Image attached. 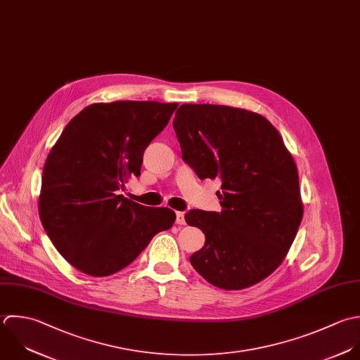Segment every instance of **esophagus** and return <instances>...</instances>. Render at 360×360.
<instances>
[{"instance_id": "1", "label": "esophagus", "mask_w": 360, "mask_h": 360, "mask_svg": "<svg viewBox=\"0 0 360 360\" xmlns=\"http://www.w3.org/2000/svg\"><path fill=\"white\" fill-rule=\"evenodd\" d=\"M176 224H185V214L184 212H176Z\"/></svg>"}]
</instances>
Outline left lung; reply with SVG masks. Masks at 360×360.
Listing matches in <instances>:
<instances>
[{"mask_svg":"<svg viewBox=\"0 0 360 360\" xmlns=\"http://www.w3.org/2000/svg\"><path fill=\"white\" fill-rule=\"evenodd\" d=\"M172 124L182 160L200 179L221 181V212L185 214L206 237L192 266L226 290L261 282L282 264L303 219L297 167L279 131L258 113L207 103L181 105Z\"/></svg>","mask_w":360,"mask_h":360,"instance_id":"obj_1","label":"left lung"}]
</instances>
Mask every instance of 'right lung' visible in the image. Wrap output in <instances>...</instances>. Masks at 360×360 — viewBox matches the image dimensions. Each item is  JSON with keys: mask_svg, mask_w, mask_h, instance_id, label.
Masks as SVG:
<instances>
[{"mask_svg": "<svg viewBox=\"0 0 360 360\" xmlns=\"http://www.w3.org/2000/svg\"><path fill=\"white\" fill-rule=\"evenodd\" d=\"M178 103L117 101L94 103L65 126L47 155L39 214L60 255L91 276L130 265L175 213L119 195L140 176L143 154L168 124Z\"/></svg>", "mask_w": 360, "mask_h": 360, "instance_id": "add662e5", "label": "right lung"}]
</instances>
